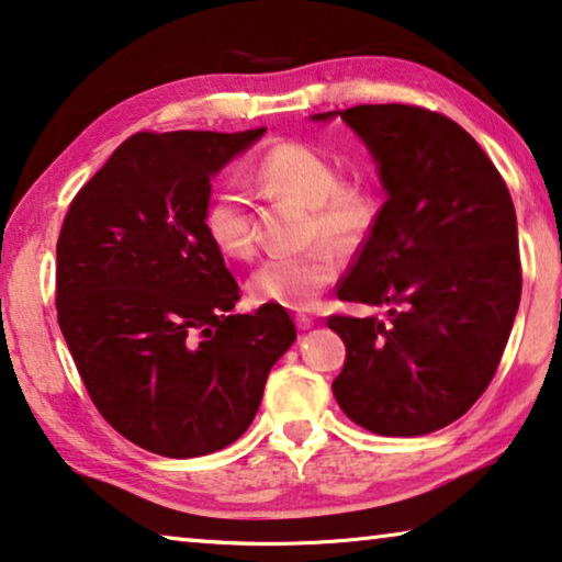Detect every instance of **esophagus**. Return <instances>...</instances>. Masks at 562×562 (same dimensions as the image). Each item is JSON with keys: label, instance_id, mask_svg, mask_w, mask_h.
<instances>
[{"label": "esophagus", "instance_id": "1", "mask_svg": "<svg viewBox=\"0 0 562 562\" xmlns=\"http://www.w3.org/2000/svg\"><path fill=\"white\" fill-rule=\"evenodd\" d=\"M295 326L300 330H307L313 326V318H311V315H295Z\"/></svg>", "mask_w": 562, "mask_h": 562}]
</instances>
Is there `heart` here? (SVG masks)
<instances>
[{"mask_svg":"<svg viewBox=\"0 0 562 562\" xmlns=\"http://www.w3.org/2000/svg\"><path fill=\"white\" fill-rule=\"evenodd\" d=\"M257 186L274 195L303 201L307 218L303 241H315L297 255L267 259L251 272L247 292L255 305L305 311L338 278L336 251L359 249L374 232L379 195L361 180H341L338 165L318 147L284 139L265 149L251 168ZM203 234L226 259H249L257 236L249 201L239 188H221L203 205Z\"/></svg>","mask_w":562,"mask_h":562,"instance_id":"heart-1","label":"heart"}]
</instances>
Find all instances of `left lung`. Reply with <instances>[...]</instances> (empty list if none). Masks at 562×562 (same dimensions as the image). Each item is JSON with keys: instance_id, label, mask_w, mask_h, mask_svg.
Wrapping results in <instances>:
<instances>
[{"instance_id": "obj_1", "label": "left lung", "mask_w": 562, "mask_h": 562, "mask_svg": "<svg viewBox=\"0 0 562 562\" xmlns=\"http://www.w3.org/2000/svg\"><path fill=\"white\" fill-rule=\"evenodd\" d=\"M338 114L367 142L386 191L338 300L392 311L386 323L328 315L346 344L334 394L376 436H425L469 413L502 361L521 295L515 203L448 116L407 104Z\"/></svg>"}]
</instances>
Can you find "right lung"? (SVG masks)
I'll return each instance as SVG.
<instances>
[{"mask_svg":"<svg viewBox=\"0 0 562 562\" xmlns=\"http://www.w3.org/2000/svg\"><path fill=\"white\" fill-rule=\"evenodd\" d=\"M262 134H132L63 221V338L101 417L149 453L193 458L232 446L295 341L284 307L232 313L239 284L201 224L211 178Z\"/></svg>","mask_w":562,"mask_h":562,"instance_id":"1","label":"right lung"}]
</instances>
